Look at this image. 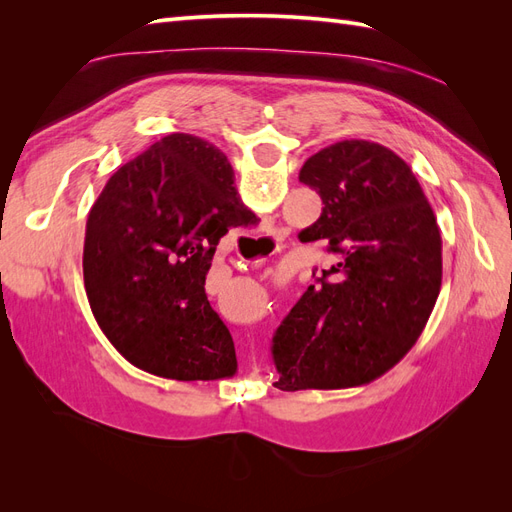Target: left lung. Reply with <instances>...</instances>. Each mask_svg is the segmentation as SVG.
<instances>
[{"label": "left lung", "instance_id": "left-lung-1", "mask_svg": "<svg viewBox=\"0 0 512 512\" xmlns=\"http://www.w3.org/2000/svg\"><path fill=\"white\" fill-rule=\"evenodd\" d=\"M299 179L322 198L303 243L335 254L273 335L282 391L352 389L380 378L416 344L442 286V239L412 168L371 141L309 158Z\"/></svg>", "mask_w": 512, "mask_h": 512}]
</instances>
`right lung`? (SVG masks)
I'll return each instance as SVG.
<instances>
[{"instance_id":"1","label":"right lung","mask_w":512,"mask_h":512,"mask_svg":"<svg viewBox=\"0 0 512 512\" xmlns=\"http://www.w3.org/2000/svg\"><path fill=\"white\" fill-rule=\"evenodd\" d=\"M256 222L228 158L194 134L164 136L106 181L87 218L83 280L123 359L183 382L237 374L205 280L226 232Z\"/></svg>"}]
</instances>
